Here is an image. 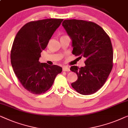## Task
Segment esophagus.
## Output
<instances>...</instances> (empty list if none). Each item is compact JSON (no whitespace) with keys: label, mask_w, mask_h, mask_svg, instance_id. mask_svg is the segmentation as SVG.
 Wrapping results in <instances>:
<instances>
[{"label":"esophagus","mask_w":128,"mask_h":128,"mask_svg":"<svg viewBox=\"0 0 128 128\" xmlns=\"http://www.w3.org/2000/svg\"><path fill=\"white\" fill-rule=\"evenodd\" d=\"M70 68H69V67H68V66H64L63 67H62V71H67V72H68V71H70Z\"/></svg>","instance_id":"34e87169"}]
</instances>
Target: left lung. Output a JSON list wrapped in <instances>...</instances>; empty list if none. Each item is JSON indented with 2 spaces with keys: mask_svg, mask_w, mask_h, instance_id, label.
Instances as JSON below:
<instances>
[{
  "mask_svg": "<svg viewBox=\"0 0 128 128\" xmlns=\"http://www.w3.org/2000/svg\"><path fill=\"white\" fill-rule=\"evenodd\" d=\"M62 26L72 40L73 54L86 58L85 66L70 68L78 75L72 87L83 95L93 94L104 85L112 70L110 38L101 26L90 21L66 20Z\"/></svg>",
  "mask_w": 128,
  "mask_h": 128,
  "instance_id": "left-lung-1",
  "label": "left lung"
}]
</instances>
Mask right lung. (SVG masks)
Masks as SVG:
<instances>
[{"instance_id":"1","label":"right lung","mask_w":128,"mask_h":128,"mask_svg":"<svg viewBox=\"0 0 128 128\" xmlns=\"http://www.w3.org/2000/svg\"><path fill=\"white\" fill-rule=\"evenodd\" d=\"M62 19L48 18L30 21L16 35L11 50V63L16 76L25 89L40 94L50 89L62 68L39 62L40 53L46 48Z\"/></svg>"}]
</instances>
